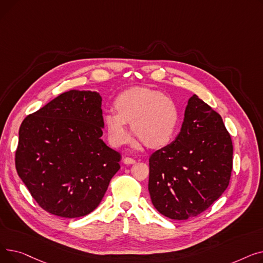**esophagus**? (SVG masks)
I'll use <instances>...</instances> for the list:
<instances>
[{
    "instance_id": "34e87169",
    "label": "esophagus",
    "mask_w": 263,
    "mask_h": 263,
    "mask_svg": "<svg viewBox=\"0 0 263 263\" xmlns=\"http://www.w3.org/2000/svg\"><path fill=\"white\" fill-rule=\"evenodd\" d=\"M136 161L134 160V159H132V158H124L123 159V163L124 164H127V165H131V164H134Z\"/></svg>"
}]
</instances>
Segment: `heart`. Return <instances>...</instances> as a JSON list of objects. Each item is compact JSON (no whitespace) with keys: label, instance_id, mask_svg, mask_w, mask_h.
Returning <instances> with one entry per match:
<instances>
[{"label":"heart","instance_id":"b5f03b06","mask_svg":"<svg viewBox=\"0 0 263 263\" xmlns=\"http://www.w3.org/2000/svg\"><path fill=\"white\" fill-rule=\"evenodd\" d=\"M115 112L103 115L108 141L120 147L129 140L127 124L146 147L158 149L168 145L178 128L180 113L176 102L163 92L148 88H131L118 95Z\"/></svg>","mask_w":263,"mask_h":263}]
</instances>
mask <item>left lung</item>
Returning <instances> with one entry per match:
<instances>
[{"mask_svg": "<svg viewBox=\"0 0 263 263\" xmlns=\"http://www.w3.org/2000/svg\"><path fill=\"white\" fill-rule=\"evenodd\" d=\"M232 154L222 117L193 95L176 140L149 158L148 190L155 208L177 220L205 211L229 184Z\"/></svg>", "mask_w": 263, "mask_h": 263, "instance_id": "left-lung-1", "label": "left lung"}]
</instances>
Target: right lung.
<instances>
[{
	"instance_id": "obj_1",
	"label": "right lung",
	"mask_w": 263,
	"mask_h": 263,
	"mask_svg": "<svg viewBox=\"0 0 263 263\" xmlns=\"http://www.w3.org/2000/svg\"><path fill=\"white\" fill-rule=\"evenodd\" d=\"M101 101L98 92L70 90L21 123L17 173L53 215L76 218L92 212L120 168V154L101 140Z\"/></svg>"
}]
</instances>
